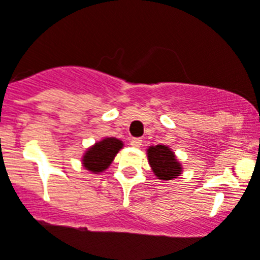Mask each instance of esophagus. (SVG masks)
I'll list each match as a JSON object with an SVG mask.
<instances>
[{
  "instance_id": "34e87169",
  "label": "esophagus",
  "mask_w": 260,
  "mask_h": 260,
  "mask_svg": "<svg viewBox=\"0 0 260 260\" xmlns=\"http://www.w3.org/2000/svg\"><path fill=\"white\" fill-rule=\"evenodd\" d=\"M130 145L134 146V148H141L142 140H141V138H133V140H130Z\"/></svg>"
}]
</instances>
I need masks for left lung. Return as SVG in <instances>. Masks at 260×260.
Wrapping results in <instances>:
<instances>
[{
    "label": "left lung",
    "mask_w": 260,
    "mask_h": 260,
    "mask_svg": "<svg viewBox=\"0 0 260 260\" xmlns=\"http://www.w3.org/2000/svg\"><path fill=\"white\" fill-rule=\"evenodd\" d=\"M148 158L153 172L158 179L171 180L182 172L180 162L176 161L174 152L166 145L150 146L148 149Z\"/></svg>",
    "instance_id": "1"
}]
</instances>
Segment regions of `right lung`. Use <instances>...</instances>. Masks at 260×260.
Masks as SVG:
<instances>
[{"label":"right lung","instance_id":"obj_1","mask_svg":"<svg viewBox=\"0 0 260 260\" xmlns=\"http://www.w3.org/2000/svg\"><path fill=\"white\" fill-rule=\"evenodd\" d=\"M122 146H123L122 141L116 140V138H104L86 150L82 157V164L86 170L93 174L102 172L110 167L116 153L119 152Z\"/></svg>","mask_w":260,"mask_h":260}]
</instances>
